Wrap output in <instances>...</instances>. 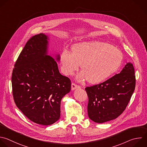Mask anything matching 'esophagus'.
Instances as JSON below:
<instances>
[{
  "mask_svg": "<svg viewBox=\"0 0 147 147\" xmlns=\"http://www.w3.org/2000/svg\"><path fill=\"white\" fill-rule=\"evenodd\" d=\"M80 86L77 84H76L75 83H72L71 84V90H74L77 88H80Z\"/></svg>",
  "mask_w": 147,
  "mask_h": 147,
  "instance_id": "obj_1",
  "label": "esophagus"
}]
</instances>
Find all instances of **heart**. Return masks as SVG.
<instances>
[{"instance_id": "heart-1", "label": "heart", "mask_w": 147, "mask_h": 147, "mask_svg": "<svg viewBox=\"0 0 147 147\" xmlns=\"http://www.w3.org/2000/svg\"><path fill=\"white\" fill-rule=\"evenodd\" d=\"M71 53L63 50L59 56L62 73L73 75L80 65L82 71L77 76L80 81L86 80L92 84L102 82L113 75L120 67L122 52L117 47L100 41L77 43L71 47Z\"/></svg>"}]
</instances>
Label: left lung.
<instances>
[{
  "label": "left lung",
  "instance_id": "left-lung-1",
  "mask_svg": "<svg viewBox=\"0 0 147 147\" xmlns=\"http://www.w3.org/2000/svg\"><path fill=\"white\" fill-rule=\"evenodd\" d=\"M135 86L134 67L127 63L121 73L106 81L86 86L89 118L100 123L117 118L126 109Z\"/></svg>",
  "mask_w": 147,
  "mask_h": 147
}]
</instances>
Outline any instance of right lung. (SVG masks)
<instances>
[{"instance_id": "obj_1", "label": "right lung", "mask_w": 147, "mask_h": 147, "mask_svg": "<svg viewBox=\"0 0 147 147\" xmlns=\"http://www.w3.org/2000/svg\"><path fill=\"white\" fill-rule=\"evenodd\" d=\"M47 39L43 33L29 39L11 77L16 106L31 121L42 125L59 119L61 99L71 89L70 78L60 74L56 61L47 55Z\"/></svg>"}]
</instances>
